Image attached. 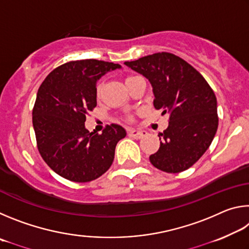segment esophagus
Listing matches in <instances>:
<instances>
[{"mask_svg":"<svg viewBox=\"0 0 249 249\" xmlns=\"http://www.w3.org/2000/svg\"><path fill=\"white\" fill-rule=\"evenodd\" d=\"M128 134L129 136H132L134 138H137V140H141V138L145 137L147 135V132H145V130H140V129H129L128 130Z\"/></svg>","mask_w":249,"mask_h":249,"instance_id":"esophagus-1","label":"esophagus"}]
</instances>
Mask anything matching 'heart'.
Segmentation results:
<instances>
[{"label":"heart","mask_w":249,"mask_h":249,"mask_svg":"<svg viewBox=\"0 0 249 249\" xmlns=\"http://www.w3.org/2000/svg\"><path fill=\"white\" fill-rule=\"evenodd\" d=\"M136 77H137V75H128V77H126V79H125V83H128L129 81H132V80L135 79ZM101 92H102V83L99 82L98 84H96V87H95V95H96V98H99V96L101 95ZM127 120L128 121H132V116L127 115Z\"/></svg>","instance_id":"1"}]
</instances>
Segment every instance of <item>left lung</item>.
<instances>
[{
	"mask_svg": "<svg viewBox=\"0 0 249 249\" xmlns=\"http://www.w3.org/2000/svg\"><path fill=\"white\" fill-rule=\"evenodd\" d=\"M125 65L149 80L154 107L169 113L160 147L149 160L157 169L178 174L192 167L209 148L217 130L216 96L202 74L182 58L157 53Z\"/></svg>",
	"mask_w": 249,
	"mask_h": 249,
	"instance_id": "left-lung-1",
	"label": "left lung"
}]
</instances>
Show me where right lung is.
I'll return each instance as SVG.
<instances>
[{
  "label": "right lung",
  "instance_id": "obj_1",
  "mask_svg": "<svg viewBox=\"0 0 249 249\" xmlns=\"http://www.w3.org/2000/svg\"><path fill=\"white\" fill-rule=\"evenodd\" d=\"M119 64L96 59L69 61L57 67L40 84L33 108L37 148L52 169L73 182H89L107 172L116 144L126 136L117 124L102 134L90 133L86 116L96 107L95 87Z\"/></svg>",
  "mask_w": 249,
  "mask_h": 249
}]
</instances>
